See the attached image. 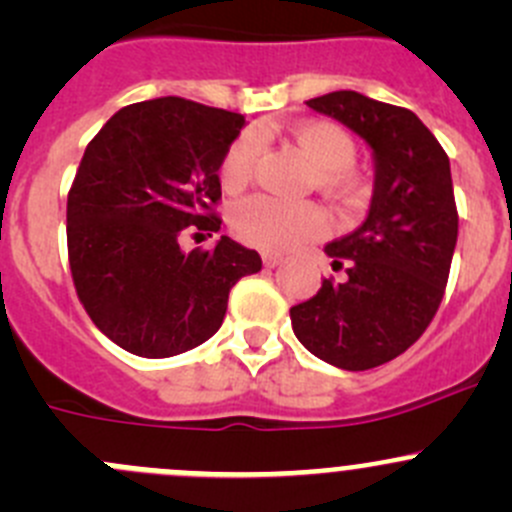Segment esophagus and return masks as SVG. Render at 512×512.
I'll return each instance as SVG.
<instances>
[{"mask_svg":"<svg viewBox=\"0 0 512 512\" xmlns=\"http://www.w3.org/2000/svg\"><path fill=\"white\" fill-rule=\"evenodd\" d=\"M262 262H265V267H277L282 262V255H275V252H262Z\"/></svg>","mask_w":512,"mask_h":512,"instance_id":"1","label":"esophagus"}]
</instances>
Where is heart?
Returning <instances> with one entry per match:
<instances>
[{
    "mask_svg": "<svg viewBox=\"0 0 512 512\" xmlns=\"http://www.w3.org/2000/svg\"><path fill=\"white\" fill-rule=\"evenodd\" d=\"M265 128L245 131L230 143L220 163V185L227 193H240L255 175L262 158ZM297 153L312 165V183L339 205H354L361 198L364 180L352 165L356 163V143L342 126L329 121L299 123L289 133ZM235 237L267 252H285L324 232L327 220L314 203L252 195L240 200L230 213Z\"/></svg>",
    "mask_w": 512,
    "mask_h": 512,
    "instance_id": "heart-1",
    "label": "heart"
}]
</instances>
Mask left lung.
<instances>
[{
	"label": "left lung",
	"mask_w": 512,
	"mask_h": 512,
	"mask_svg": "<svg viewBox=\"0 0 512 512\" xmlns=\"http://www.w3.org/2000/svg\"><path fill=\"white\" fill-rule=\"evenodd\" d=\"M374 151L366 220L324 247L342 282L327 277L289 309L299 342L327 364L364 371L404 354L426 332L446 292L458 240L451 163L409 108L356 91L309 98Z\"/></svg>",
	"instance_id": "obj_1"
}]
</instances>
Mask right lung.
Listing matches in <instances>:
<instances>
[{
    "label": "right lung",
    "mask_w": 512,
    "mask_h": 512,
    "mask_svg": "<svg viewBox=\"0 0 512 512\" xmlns=\"http://www.w3.org/2000/svg\"><path fill=\"white\" fill-rule=\"evenodd\" d=\"M242 126L240 113L163 96L113 113L86 146L66 203L69 267L91 322L126 352L165 359L208 342L235 282L262 270L227 235L180 250L183 232L220 230L218 170Z\"/></svg>",
    "instance_id": "1"
}]
</instances>
